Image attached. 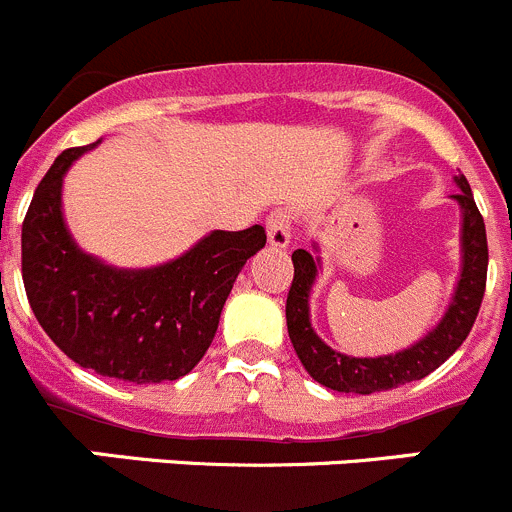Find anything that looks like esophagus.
Returning <instances> with one entry per match:
<instances>
[{
	"instance_id": "34e87169",
	"label": "esophagus",
	"mask_w": 512,
	"mask_h": 512,
	"mask_svg": "<svg viewBox=\"0 0 512 512\" xmlns=\"http://www.w3.org/2000/svg\"><path fill=\"white\" fill-rule=\"evenodd\" d=\"M266 234L273 249H286L291 244V216H288V211L276 209L268 214Z\"/></svg>"
}]
</instances>
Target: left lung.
<instances>
[{"label": "left lung", "instance_id": "obj_1", "mask_svg": "<svg viewBox=\"0 0 512 512\" xmlns=\"http://www.w3.org/2000/svg\"><path fill=\"white\" fill-rule=\"evenodd\" d=\"M458 194L450 199L460 206V276L455 283L453 298L445 308L443 318L416 341L413 346L398 353L376 358H356L333 351L321 341L311 326V291L321 271L318 244H313V254L306 249L293 251V283L286 298V326L293 351L301 358L303 368L313 381L338 393H368L391 391L406 386L411 381H421L435 368L443 366L450 356L468 338L478 316L480 301L485 293V276H488V239L485 224L475 206L473 191L463 174L455 176Z\"/></svg>", "mask_w": 512, "mask_h": 512}]
</instances>
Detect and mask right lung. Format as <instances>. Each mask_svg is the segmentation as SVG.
<instances>
[{
	"label": "right lung",
	"mask_w": 512,
	"mask_h": 512,
	"mask_svg": "<svg viewBox=\"0 0 512 512\" xmlns=\"http://www.w3.org/2000/svg\"><path fill=\"white\" fill-rule=\"evenodd\" d=\"M96 144L62 151L34 191L22 224L29 306L82 368L139 386L176 381L209 351L236 276L266 246V231H211L149 268H116L86 254L64 221L62 186L69 166Z\"/></svg>",
	"instance_id": "obj_1"
}]
</instances>
